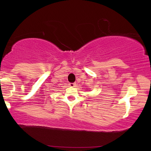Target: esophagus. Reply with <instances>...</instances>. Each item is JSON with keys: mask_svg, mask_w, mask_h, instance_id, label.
Returning a JSON list of instances; mask_svg holds the SVG:
<instances>
[{"mask_svg": "<svg viewBox=\"0 0 151 151\" xmlns=\"http://www.w3.org/2000/svg\"><path fill=\"white\" fill-rule=\"evenodd\" d=\"M69 86H71V87H75L76 86V83H69Z\"/></svg>", "mask_w": 151, "mask_h": 151, "instance_id": "34e87169", "label": "esophagus"}]
</instances>
